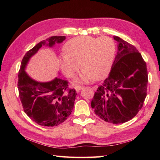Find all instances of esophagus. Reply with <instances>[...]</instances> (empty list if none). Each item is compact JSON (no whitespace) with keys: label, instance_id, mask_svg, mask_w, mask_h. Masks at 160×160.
Masks as SVG:
<instances>
[{"label":"esophagus","instance_id":"34e87169","mask_svg":"<svg viewBox=\"0 0 160 160\" xmlns=\"http://www.w3.org/2000/svg\"><path fill=\"white\" fill-rule=\"evenodd\" d=\"M75 89H76V91H79L80 90H81L82 89H83L84 88V87H83V86H80V85H77V86H75Z\"/></svg>","mask_w":160,"mask_h":160}]
</instances>
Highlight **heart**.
<instances>
[{
	"label": "heart",
	"mask_w": 160,
	"mask_h": 160,
	"mask_svg": "<svg viewBox=\"0 0 160 160\" xmlns=\"http://www.w3.org/2000/svg\"><path fill=\"white\" fill-rule=\"evenodd\" d=\"M64 51L65 53L60 58L62 72L69 77H73L81 64L83 68L77 81L88 82L102 79L109 72L115 54V44L109 37L79 36L67 41Z\"/></svg>",
	"instance_id": "heart-1"
}]
</instances>
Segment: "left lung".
<instances>
[{
	"instance_id": "8db88e82",
	"label": "left lung",
	"mask_w": 160,
	"mask_h": 160,
	"mask_svg": "<svg viewBox=\"0 0 160 160\" xmlns=\"http://www.w3.org/2000/svg\"><path fill=\"white\" fill-rule=\"evenodd\" d=\"M118 52L109 76L98 87L91 101L95 114L106 122L119 124L133 118L147 95L148 75L142 55L119 37Z\"/></svg>"
}]
</instances>
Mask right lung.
Returning a JSON list of instances; mask_svg holds the SVG:
<instances>
[{
    "label": "right lung",
    "instance_id": "add662e5",
    "mask_svg": "<svg viewBox=\"0 0 160 160\" xmlns=\"http://www.w3.org/2000/svg\"><path fill=\"white\" fill-rule=\"evenodd\" d=\"M65 38V36H53L38 42L27 52L18 71L17 85L24 111L41 126L53 127L64 122L73 109L77 93L75 89L68 88V81L59 77L49 82L34 80L27 73L25 68L31 57L42 46L52 47Z\"/></svg>",
    "mask_w": 160,
    "mask_h": 160
}]
</instances>
